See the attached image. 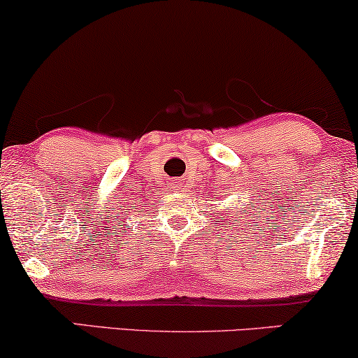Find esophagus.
<instances>
[{"instance_id":"1","label":"esophagus","mask_w":358,"mask_h":358,"mask_svg":"<svg viewBox=\"0 0 358 358\" xmlns=\"http://www.w3.org/2000/svg\"><path fill=\"white\" fill-rule=\"evenodd\" d=\"M182 187H184V184L180 182V180L172 184V191H174V192H182Z\"/></svg>"}]
</instances>
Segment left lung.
I'll return each instance as SVG.
<instances>
[{
    "mask_svg": "<svg viewBox=\"0 0 358 358\" xmlns=\"http://www.w3.org/2000/svg\"><path fill=\"white\" fill-rule=\"evenodd\" d=\"M226 213H227V210H226Z\"/></svg>",
    "mask_w": 358,
    "mask_h": 358,
    "instance_id": "8db88e82",
    "label": "left lung"
}]
</instances>
